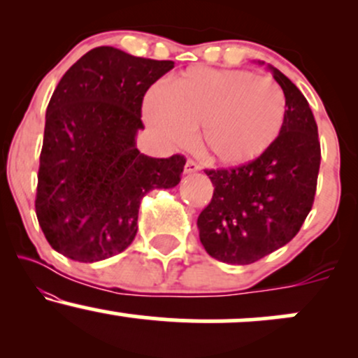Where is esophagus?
<instances>
[{"label": "esophagus", "mask_w": 358, "mask_h": 358, "mask_svg": "<svg viewBox=\"0 0 358 358\" xmlns=\"http://www.w3.org/2000/svg\"><path fill=\"white\" fill-rule=\"evenodd\" d=\"M200 170V165L196 162H193V159H188L187 165H185V173L187 175H192V173H196V171Z\"/></svg>", "instance_id": "esophagus-1"}]
</instances>
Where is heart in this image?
Here are the masks:
<instances>
[{
    "instance_id": "1",
    "label": "heart",
    "mask_w": 358,
    "mask_h": 358,
    "mask_svg": "<svg viewBox=\"0 0 358 358\" xmlns=\"http://www.w3.org/2000/svg\"><path fill=\"white\" fill-rule=\"evenodd\" d=\"M151 129L171 145L200 143L213 162L242 166L274 146L286 121V97L274 80L244 71L192 67L170 90L153 89L145 101Z\"/></svg>"
}]
</instances>
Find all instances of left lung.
<instances>
[{"label": "left lung", "instance_id": "1", "mask_svg": "<svg viewBox=\"0 0 358 358\" xmlns=\"http://www.w3.org/2000/svg\"><path fill=\"white\" fill-rule=\"evenodd\" d=\"M269 71L286 97L281 136L256 162L205 170L213 195L196 220L200 242L227 264H252L286 245L313 207L318 126L301 90L276 67Z\"/></svg>", "mask_w": 358, "mask_h": 358}]
</instances>
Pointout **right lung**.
Segmentation results:
<instances>
[{
  "mask_svg": "<svg viewBox=\"0 0 358 358\" xmlns=\"http://www.w3.org/2000/svg\"><path fill=\"white\" fill-rule=\"evenodd\" d=\"M171 60L97 47L53 90L45 116L35 212L48 244L79 262L122 252L138 232L141 199L180 183L185 156L139 153L146 90Z\"/></svg>",
  "mask_w": 358,
  "mask_h": 358,
  "instance_id": "obj_1",
  "label": "right lung"
}]
</instances>
